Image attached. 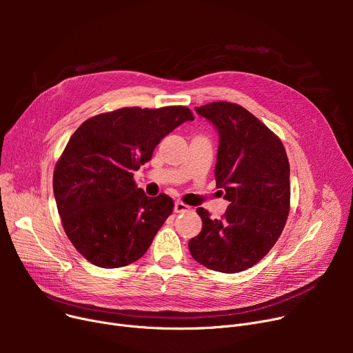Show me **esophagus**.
<instances>
[{"label": "esophagus", "instance_id": "1", "mask_svg": "<svg viewBox=\"0 0 353 353\" xmlns=\"http://www.w3.org/2000/svg\"><path fill=\"white\" fill-rule=\"evenodd\" d=\"M192 208L190 206H188L186 203H183V201H176V205H174V212L176 213H184V212H189Z\"/></svg>", "mask_w": 353, "mask_h": 353}]
</instances>
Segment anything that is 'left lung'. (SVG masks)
I'll use <instances>...</instances> for the list:
<instances>
[{
    "instance_id": "left-lung-1",
    "label": "left lung",
    "mask_w": 353,
    "mask_h": 353,
    "mask_svg": "<svg viewBox=\"0 0 353 353\" xmlns=\"http://www.w3.org/2000/svg\"><path fill=\"white\" fill-rule=\"evenodd\" d=\"M219 130L216 184L230 201L221 219L197 209L201 232L189 242L196 262L237 273L261 262L282 234L290 210V167L282 140L250 111L229 101L196 107Z\"/></svg>"
}]
</instances>
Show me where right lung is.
<instances>
[{"label": "right lung", "instance_id": "1", "mask_svg": "<svg viewBox=\"0 0 353 353\" xmlns=\"http://www.w3.org/2000/svg\"><path fill=\"white\" fill-rule=\"evenodd\" d=\"M193 119L184 105L123 107L90 117L70 137L52 189L64 232L90 263L123 268L150 248L174 203L164 193L147 197L133 176L163 137Z\"/></svg>", "mask_w": 353, "mask_h": 353}]
</instances>
